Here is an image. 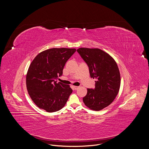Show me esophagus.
<instances>
[{
	"label": "esophagus",
	"mask_w": 149,
	"mask_h": 149,
	"mask_svg": "<svg viewBox=\"0 0 149 149\" xmlns=\"http://www.w3.org/2000/svg\"><path fill=\"white\" fill-rule=\"evenodd\" d=\"M73 88H74V89L75 90H77L78 88H79V86H73Z\"/></svg>",
	"instance_id": "esophagus-1"
}]
</instances>
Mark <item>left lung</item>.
I'll list each match as a JSON object with an SVG mask.
<instances>
[{
  "label": "left lung",
  "instance_id": "1",
  "mask_svg": "<svg viewBox=\"0 0 149 149\" xmlns=\"http://www.w3.org/2000/svg\"><path fill=\"white\" fill-rule=\"evenodd\" d=\"M77 51L88 65L91 77L96 79L95 88L87 89L83 102L91 110H102L112 103L119 92L120 76L117 64L99 49L81 47Z\"/></svg>",
  "mask_w": 149,
  "mask_h": 149
}]
</instances>
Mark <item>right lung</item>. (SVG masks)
I'll list each match as a JSON object with an SVG mask.
<instances>
[{
	"label": "right lung",
	"mask_w": 149,
	"mask_h": 149,
	"mask_svg": "<svg viewBox=\"0 0 149 149\" xmlns=\"http://www.w3.org/2000/svg\"><path fill=\"white\" fill-rule=\"evenodd\" d=\"M75 49L52 48L39 53L29 66L26 86L32 101L40 109L54 112L66 104L72 90L55 79L63 74L64 66Z\"/></svg>",
	"instance_id": "right-lung-1"
}]
</instances>
